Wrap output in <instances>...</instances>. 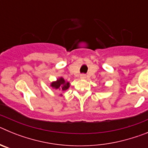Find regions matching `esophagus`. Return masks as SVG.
<instances>
[{"label":"esophagus","instance_id":"1","mask_svg":"<svg viewBox=\"0 0 148 148\" xmlns=\"http://www.w3.org/2000/svg\"><path fill=\"white\" fill-rule=\"evenodd\" d=\"M80 78H82V79H84V78H86V75H84V74H82V75H80Z\"/></svg>","mask_w":148,"mask_h":148}]
</instances>
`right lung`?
<instances>
[{
  "label": "right lung",
  "instance_id": "right-lung-1",
  "mask_svg": "<svg viewBox=\"0 0 148 148\" xmlns=\"http://www.w3.org/2000/svg\"><path fill=\"white\" fill-rule=\"evenodd\" d=\"M70 86V82H66L64 79V78L60 77L55 82H53L50 84V87H53L56 90H61V91H65L67 90Z\"/></svg>",
  "mask_w": 148,
  "mask_h": 148
}]
</instances>
